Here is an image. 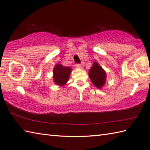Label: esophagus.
Listing matches in <instances>:
<instances>
[{
    "mask_svg": "<svg viewBox=\"0 0 150 150\" xmlns=\"http://www.w3.org/2000/svg\"><path fill=\"white\" fill-rule=\"evenodd\" d=\"M75 66H76V68H81V67H82L80 64H76Z\"/></svg>",
    "mask_w": 150,
    "mask_h": 150,
    "instance_id": "1",
    "label": "esophagus"
}]
</instances>
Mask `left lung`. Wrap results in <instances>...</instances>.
Instances as JSON below:
<instances>
[{
    "mask_svg": "<svg viewBox=\"0 0 150 150\" xmlns=\"http://www.w3.org/2000/svg\"><path fill=\"white\" fill-rule=\"evenodd\" d=\"M89 76L92 83L98 88H101L106 82V72L97 62L93 63L89 71Z\"/></svg>",
    "mask_w": 150,
    "mask_h": 150,
    "instance_id": "obj_1",
    "label": "left lung"
}]
</instances>
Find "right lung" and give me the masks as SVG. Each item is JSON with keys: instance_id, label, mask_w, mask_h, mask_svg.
<instances>
[{"instance_id": "add662e5", "label": "right lung", "mask_w": 150, "mask_h": 150, "mask_svg": "<svg viewBox=\"0 0 150 150\" xmlns=\"http://www.w3.org/2000/svg\"><path fill=\"white\" fill-rule=\"evenodd\" d=\"M71 69L61 64H57L53 69V80L57 85L63 86L68 82Z\"/></svg>"}]
</instances>
